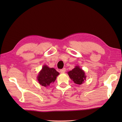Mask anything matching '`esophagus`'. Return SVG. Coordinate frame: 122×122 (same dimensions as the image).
<instances>
[{
	"label": "esophagus",
	"mask_w": 122,
	"mask_h": 122,
	"mask_svg": "<svg viewBox=\"0 0 122 122\" xmlns=\"http://www.w3.org/2000/svg\"><path fill=\"white\" fill-rule=\"evenodd\" d=\"M60 71L61 73H64L66 71V68H63L60 69Z\"/></svg>",
	"instance_id": "34e87169"
}]
</instances>
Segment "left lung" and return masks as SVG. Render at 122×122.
Returning <instances> with one entry per match:
<instances>
[{
    "mask_svg": "<svg viewBox=\"0 0 122 122\" xmlns=\"http://www.w3.org/2000/svg\"><path fill=\"white\" fill-rule=\"evenodd\" d=\"M68 74L71 79L76 84H81L86 80L85 73L83 70L80 68L78 66H76L72 71H69Z\"/></svg>",
    "mask_w": 122,
    "mask_h": 122,
    "instance_id": "1",
    "label": "left lung"
}]
</instances>
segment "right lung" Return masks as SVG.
<instances>
[{
	"label": "right lung",
	"mask_w": 122,
	"mask_h": 122,
	"mask_svg": "<svg viewBox=\"0 0 122 122\" xmlns=\"http://www.w3.org/2000/svg\"><path fill=\"white\" fill-rule=\"evenodd\" d=\"M59 75V73L54 68H50L45 65L44 66L42 70L39 74L38 80L41 86L47 87L51 83L55 81Z\"/></svg>",
	"instance_id": "add662e5"
}]
</instances>
